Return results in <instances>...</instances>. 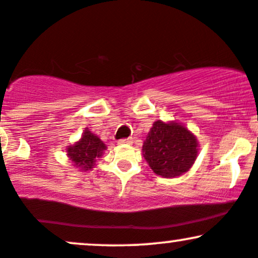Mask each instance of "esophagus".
Instances as JSON below:
<instances>
[{
    "label": "esophagus",
    "instance_id": "obj_1",
    "mask_svg": "<svg viewBox=\"0 0 258 258\" xmlns=\"http://www.w3.org/2000/svg\"><path fill=\"white\" fill-rule=\"evenodd\" d=\"M132 143V138H125V139H120L117 142V144H131Z\"/></svg>",
    "mask_w": 258,
    "mask_h": 258
}]
</instances>
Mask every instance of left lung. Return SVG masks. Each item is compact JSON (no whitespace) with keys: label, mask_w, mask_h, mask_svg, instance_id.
Instances as JSON below:
<instances>
[{"label":"left lung","mask_w":258,"mask_h":258,"mask_svg":"<svg viewBox=\"0 0 258 258\" xmlns=\"http://www.w3.org/2000/svg\"><path fill=\"white\" fill-rule=\"evenodd\" d=\"M197 137L184 123L155 121L143 143V156L155 174L175 178L188 172L200 150Z\"/></svg>","instance_id":"8db88e82"}]
</instances>
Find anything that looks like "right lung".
<instances>
[{
	"instance_id": "obj_1",
	"label": "right lung",
	"mask_w": 258,
	"mask_h": 258,
	"mask_svg": "<svg viewBox=\"0 0 258 258\" xmlns=\"http://www.w3.org/2000/svg\"><path fill=\"white\" fill-rule=\"evenodd\" d=\"M105 150L107 145L104 142L101 141V138L94 132L90 131L88 127L84 130L79 141L66 148L68 160H71L73 166L80 172L92 170L96 166V161L102 157Z\"/></svg>"
}]
</instances>
